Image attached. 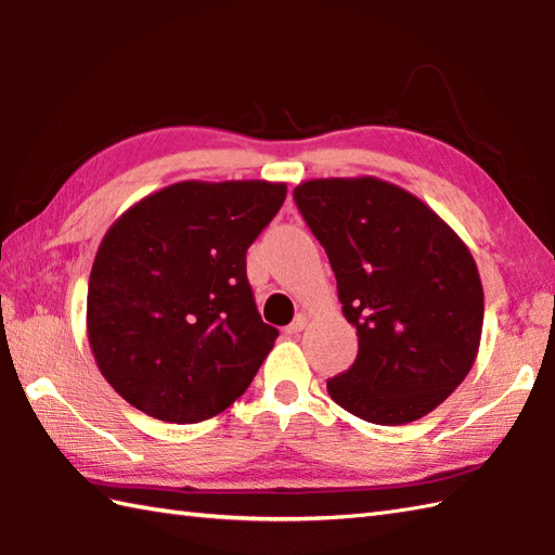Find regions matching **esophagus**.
I'll list each match as a JSON object with an SVG mask.
<instances>
[{"mask_svg":"<svg viewBox=\"0 0 555 555\" xmlns=\"http://www.w3.org/2000/svg\"><path fill=\"white\" fill-rule=\"evenodd\" d=\"M306 327V315H297L292 323L285 327L287 335H299V332Z\"/></svg>","mask_w":555,"mask_h":555,"instance_id":"34e87169","label":"esophagus"}]
</instances>
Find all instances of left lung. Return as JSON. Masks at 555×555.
Wrapping results in <instances>:
<instances>
[{
    "label": "left lung",
    "instance_id": "8db88e82",
    "mask_svg": "<svg viewBox=\"0 0 555 555\" xmlns=\"http://www.w3.org/2000/svg\"><path fill=\"white\" fill-rule=\"evenodd\" d=\"M294 202L359 335L353 365L327 379L332 401L375 425L435 411L470 373L482 337L470 249L417 196L377 178L309 180Z\"/></svg>",
    "mask_w": 555,
    "mask_h": 555
}]
</instances>
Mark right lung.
Returning <instances> with one entry per match:
<instances>
[{
  "instance_id": "add662e5",
  "label": "right lung",
  "mask_w": 555,
  "mask_h": 555,
  "mask_svg": "<svg viewBox=\"0 0 555 555\" xmlns=\"http://www.w3.org/2000/svg\"><path fill=\"white\" fill-rule=\"evenodd\" d=\"M285 182H176L130 206L96 249L88 337L102 375L166 423L223 413L273 349L246 280V249Z\"/></svg>"
}]
</instances>
